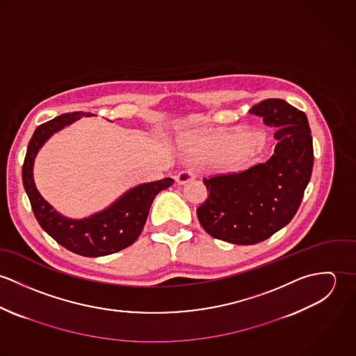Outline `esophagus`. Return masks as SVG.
Returning <instances> with one entry per match:
<instances>
[{
  "instance_id": "1",
  "label": "esophagus",
  "mask_w": 356,
  "mask_h": 356,
  "mask_svg": "<svg viewBox=\"0 0 356 356\" xmlns=\"http://www.w3.org/2000/svg\"><path fill=\"white\" fill-rule=\"evenodd\" d=\"M196 178V174L192 171V170H182L179 171L177 175H175V181L179 184V185H186L188 182L193 181Z\"/></svg>"
}]
</instances>
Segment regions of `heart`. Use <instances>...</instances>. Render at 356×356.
Listing matches in <instances>:
<instances>
[{"label":"heart","mask_w":356,"mask_h":356,"mask_svg":"<svg viewBox=\"0 0 356 356\" xmlns=\"http://www.w3.org/2000/svg\"><path fill=\"white\" fill-rule=\"evenodd\" d=\"M181 143L199 159L225 161L234 157L244 160L254 157L264 149L267 138L261 131L236 129L218 133L191 131L182 137Z\"/></svg>","instance_id":"obj_1"}]
</instances>
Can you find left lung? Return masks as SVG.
<instances>
[{
  "label": "left lung",
  "instance_id": "obj_1",
  "mask_svg": "<svg viewBox=\"0 0 356 356\" xmlns=\"http://www.w3.org/2000/svg\"><path fill=\"white\" fill-rule=\"evenodd\" d=\"M250 112L277 129L273 156L243 172L204 179L209 195L197 208L209 236L238 245L257 244L292 220L314 164L305 112L280 99L259 102Z\"/></svg>",
  "mask_w": 356,
  "mask_h": 356
}]
</instances>
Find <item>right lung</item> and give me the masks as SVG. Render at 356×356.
I'll list each match as a JSON object with an SVG mask.
<instances>
[{
    "instance_id": "add662e5",
    "label": "right lung",
    "mask_w": 356,
    "mask_h": 356,
    "mask_svg": "<svg viewBox=\"0 0 356 356\" xmlns=\"http://www.w3.org/2000/svg\"><path fill=\"white\" fill-rule=\"evenodd\" d=\"M83 116L95 115L85 112L64 113L38 126L29 143L22 178L34 215L51 238L74 254L99 257L119 252L138 238L147 222L153 199L159 192L170 188L174 179L164 178L133 186L102 211L81 219L60 213L37 189L34 163L37 154L53 134Z\"/></svg>"
}]
</instances>
